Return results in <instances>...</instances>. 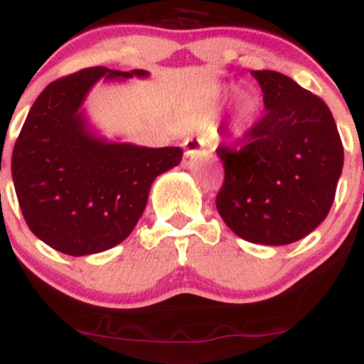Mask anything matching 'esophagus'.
<instances>
[{
	"instance_id": "1",
	"label": "esophagus",
	"mask_w": 364,
	"mask_h": 364,
	"mask_svg": "<svg viewBox=\"0 0 364 364\" xmlns=\"http://www.w3.org/2000/svg\"><path fill=\"white\" fill-rule=\"evenodd\" d=\"M185 156L186 158H196L204 153V140L203 139H188L185 144Z\"/></svg>"
}]
</instances>
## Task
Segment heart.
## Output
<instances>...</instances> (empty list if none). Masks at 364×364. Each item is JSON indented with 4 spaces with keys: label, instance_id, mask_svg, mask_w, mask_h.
<instances>
[{
    "label": "heart",
    "instance_id": "b5f03b06",
    "mask_svg": "<svg viewBox=\"0 0 364 364\" xmlns=\"http://www.w3.org/2000/svg\"><path fill=\"white\" fill-rule=\"evenodd\" d=\"M232 90H235L232 85H220L215 90V101L222 103V101H225L231 96ZM261 112H263V100H261L259 92L254 90V88H243V90H240L235 96V100H232L231 110H229V135L235 140H242L245 136H249V133L252 132L256 122L259 121Z\"/></svg>",
    "mask_w": 364,
    "mask_h": 364
}]
</instances>
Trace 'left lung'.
Masks as SVG:
<instances>
[{
  "mask_svg": "<svg viewBox=\"0 0 364 364\" xmlns=\"http://www.w3.org/2000/svg\"><path fill=\"white\" fill-rule=\"evenodd\" d=\"M264 117L242 149L218 147L225 181L222 220L240 238L288 245L326 220L343 168V146L320 97L276 70H252Z\"/></svg>",
  "mask_w": 364,
  "mask_h": 364,
  "instance_id": "obj_1",
  "label": "left lung"
}]
</instances>
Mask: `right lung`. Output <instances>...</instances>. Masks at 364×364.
Instances as JSON below:
<instances>
[{"instance_id":"add662e5","label":"right lung","mask_w":364,"mask_h":364,"mask_svg":"<svg viewBox=\"0 0 364 364\" xmlns=\"http://www.w3.org/2000/svg\"><path fill=\"white\" fill-rule=\"evenodd\" d=\"M146 80L90 67L49 83L30 108L12 153L21 211L38 240L69 256L124 242L142 217L154 179L178 167L181 147H144L108 139L83 107L97 81Z\"/></svg>"}]
</instances>
